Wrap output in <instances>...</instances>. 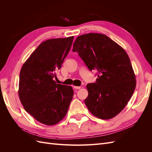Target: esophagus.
<instances>
[{
	"label": "esophagus",
	"mask_w": 152,
	"mask_h": 152,
	"mask_svg": "<svg viewBox=\"0 0 152 152\" xmlns=\"http://www.w3.org/2000/svg\"><path fill=\"white\" fill-rule=\"evenodd\" d=\"M73 87H74L75 89H81L82 87H80V86H74Z\"/></svg>",
	"instance_id": "34e87169"
}]
</instances>
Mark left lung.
<instances>
[{
    "mask_svg": "<svg viewBox=\"0 0 152 152\" xmlns=\"http://www.w3.org/2000/svg\"><path fill=\"white\" fill-rule=\"evenodd\" d=\"M73 47L91 71L98 72L96 83L86 86L87 108L101 119L115 117L127 104L136 85L127 53L107 35L96 33L79 36Z\"/></svg>",
    "mask_w": 152,
    "mask_h": 152,
    "instance_id": "1",
    "label": "left lung"
}]
</instances>
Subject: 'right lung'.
I'll return each instance as SVG.
<instances>
[{
    "label": "right lung",
    "instance_id": "add662e5",
    "mask_svg": "<svg viewBox=\"0 0 152 152\" xmlns=\"http://www.w3.org/2000/svg\"><path fill=\"white\" fill-rule=\"evenodd\" d=\"M74 37L41 43L23 65L18 94L26 111L35 120L53 126L65 117L73 96L71 86L56 84V72L70 51Z\"/></svg>",
    "mask_w": 152,
    "mask_h": 152
}]
</instances>
